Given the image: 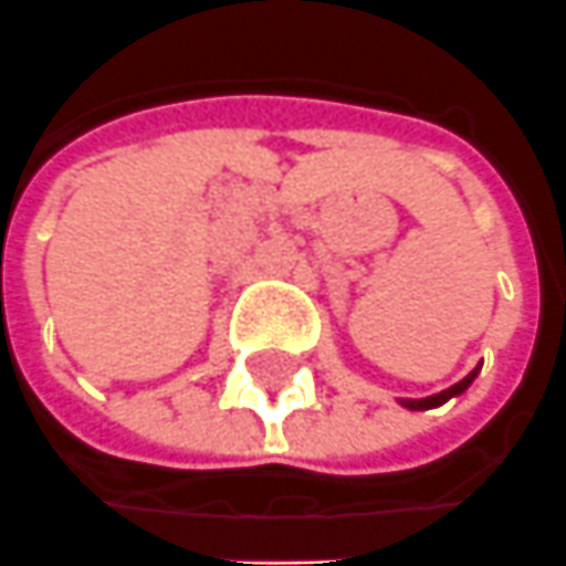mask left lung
I'll list each match as a JSON object with an SVG mask.
<instances>
[{
	"instance_id": "8db88e82",
	"label": "left lung",
	"mask_w": 566,
	"mask_h": 566,
	"mask_svg": "<svg viewBox=\"0 0 566 566\" xmlns=\"http://www.w3.org/2000/svg\"><path fill=\"white\" fill-rule=\"evenodd\" d=\"M471 381H474V373H471V376H465V379L459 381V385H453V388H447V391H440V395H434V397H424V400H403V407H407V409H431V407H440V403H447L450 397L462 395V391L469 388Z\"/></svg>"
}]
</instances>
